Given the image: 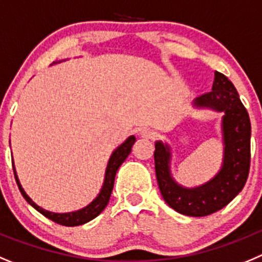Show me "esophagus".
Returning a JSON list of instances; mask_svg holds the SVG:
<instances>
[{"mask_svg":"<svg viewBox=\"0 0 262 262\" xmlns=\"http://www.w3.org/2000/svg\"><path fill=\"white\" fill-rule=\"evenodd\" d=\"M140 136L142 137V138H146V140H152V138H155L157 133H155V132L150 128H143V129H141Z\"/></svg>","mask_w":262,"mask_h":262,"instance_id":"1","label":"esophagus"}]
</instances>
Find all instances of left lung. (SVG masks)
Returning a JSON list of instances; mask_svg holds the SVG:
<instances>
[{
	"mask_svg": "<svg viewBox=\"0 0 262 262\" xmlns=\"http://www.w3.org/2000/svg\"><path fill=\"white\" fill-rule=\"evenodd\" d=\"M193 105L223 112L222 167L211 180L200 187H181L171 175L169 146L158 141L155 173L162 197L169 207L184 215L205 216L223 209L246 185L251 166V121L232 82L219 72L214 73L210 93L195 98Z\"/></svg>",
	"mask_w": 262,
	"mask_h": 262,
	"instance_id": "left-lung-1",
	"label": "left lung"
}]
</instances>
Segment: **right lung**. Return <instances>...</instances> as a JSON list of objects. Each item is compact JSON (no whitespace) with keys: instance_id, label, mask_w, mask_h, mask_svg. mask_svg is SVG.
Returning <instances> with one entry per match:
<instances>
[{"instance_id":"add662e5","label":"right lung","mask_w":262,"mask_h":262,"mask_svg":"<svg viewBox=\"0 0 262 262\" xmlns=\"http://www.w3.org/2000/svg\"><path fill=\"white\" fill-rule=\"evenodd\" d=\"M134 142H136V137L130 136L129 138H126L125 142L121 143V145L112 152L110 160H108L107 168H105L104 183H103L102 189H100L99 194L96 195V199L94 200L91 204H89L87 206H84L83 209H79V210L77 211H70V213H52V211L44 210L43 207L37 206V205L28 197L27 193L25 192V189H23L22 185H20L19 179H18V175H16L15 167H14L13 162V169L14 175H15L16 184H18V188H19L20 193H22V195L25 197L26 201L31 205L34 209H36L40 214H43V215L47 216L48 219L58 223V225L68 226V227L84 225V223L90 222L91 219L96 218V216L105 209L108 201H110L111 193H112V189H114L115 176H116L117 169H119V167L124 163V160L128 158V155L130 154L132 146H133Z\"/></svg>"}]
</instances>
